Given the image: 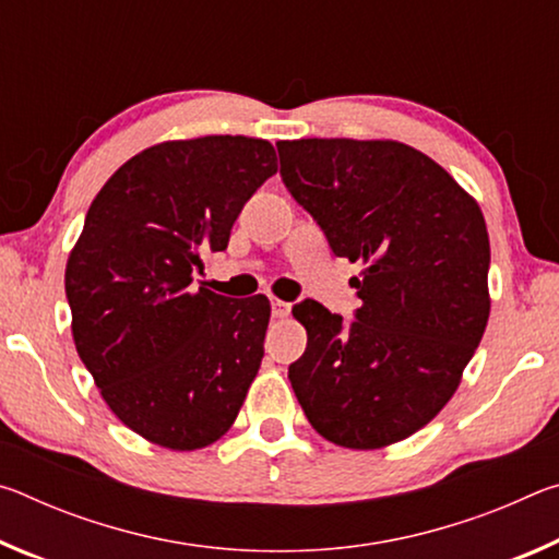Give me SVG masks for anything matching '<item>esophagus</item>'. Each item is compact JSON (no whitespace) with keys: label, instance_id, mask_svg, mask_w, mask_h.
Masks as SVG:
<instances>
[{"label":"esophagus","instance_id":"esophagus-1","mask_svg":"<svg viewBox=\"0 0 559 559\" xmlns=\"http://www.w3.org/2000/svg\"><path fill=\"white\" fill-rule=\"evenodd\" d=\"M271 316L273 318H288L290 316V302L271 298Z\"/></svg>","mask_w":559,"mask_h":559}]
</instances>
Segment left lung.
Instances as JSON below:
<instances>
[{
  "label": "left lung",
  "instance_id": "8db88e82",
  "mask_svg": "<svg viewBox=\"0 0 559 559\" xmlns=\"http://www.w3.org/2000/svg\"><path fill=\"white\" fill-rule=\"evenodd\" d=\"M281 177L335 257L362 261L355 320L300 300L308 345L288 380L345 449L412 437L456 392L490 313L484 214L447 169L394 140H281Z\"/></svg>",
  "mask_w": 559,
  "mask_h": 559
}]
</instances>
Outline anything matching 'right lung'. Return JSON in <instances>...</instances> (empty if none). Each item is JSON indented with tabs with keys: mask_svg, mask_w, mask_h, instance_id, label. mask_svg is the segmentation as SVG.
<instances>
[{
	"mask_svg": "<svg viewBox=\"0 0 559 559\" xmlns=\"http://www.w3.org/2000/svg\"><path fill=\"white\" fill-rule=\"evenodd\" d=\"M276 169L269 140H173L130 157L86 214L66 263L73 343L110 412L157 447L224 437L259 372L269 298L194 288L192 271Z\"/></svg>",
	"mask_w": 559,
	"mask_h": 559,
	"instance_id": "1",
	"label": "right lung"
}]
</instances>
